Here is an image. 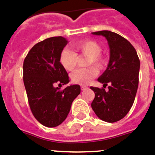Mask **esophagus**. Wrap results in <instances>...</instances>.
I'll return each mask as SVG.
<instances>
[{
	"label": "esophagus",
	"mask_w": 155,
	"mask_h": 155,
	"mask_svg": "<svg viewBox=\"0 0 155 155\" xmlns=\"http://www.w3.org/2000/svg\"><path fill=\"white\" fill-rule=\"evenodd\" d=\"M87 89H88L87 86H81V90H87Z\"/></svg>",
	"instance_id": "obj_1"
}]
</instances>
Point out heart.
Segmentation results:
<instances>
[{"mask_svg": "<svg viewBox=\"0 0 155 155\" xmlns=\"http://www.w3.org/2000/svg\"><path fill=\"white\" fill-rule=\"evenodd\" d=\"M72 48L76 53L69 48H65L61 51L59 61L62 67L66 71L74 70L77 65V54H83L89 56L87 65H94L100 69L105 63L104 57L101 55L102 48L97 41L92 40H82L72 44ZM98 71L94 66L79 69L71 75V79L73 83L86 85L97 76Z\"/></svg>", "mask_w": 155, "mask_h": 155, "instance_id": "1", "label": "heart"}]
</instances>
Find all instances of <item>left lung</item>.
I'll return each mask as SVG.
<instances>
[{"label":"left lung","instance_id":"obj_1","mask_svg":"<svg viewBox=\"0 0 155 155\" xmlns=\"http://www.w3.org/2000/svg\"><path fill=\"white\" fill-rule=\"evenodd\" d=\"M107 38L110 47V61L105 72L98 78L109 90L90 87L95 93L92 109L102 120L114 123L127 114L136 97L139 83L140 60L137 51L126 38L110 31L92 33Z\"/></svg>","mask_w":155,"mask_h":155}]
</instances>
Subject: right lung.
Instances as JSON below:
<instances>
[{"label":"right lung","instance_id":"1","mask_svg":"<svg viewBox=\"0 0 155 155\" xmlns=\"http://www.w3.org/2000/svg\"><path fill=\"white\" fill-rule=\"evenodd\" d=\"M67 43L62 36L48 38L35 45L24 60L23 80L31 110L40 124L48 127H55L65 120L72 103L80 93L79 85H71L63 90L56 87L69 82L59 61Z\"/></svg>","mask_w":155,"mask_h":155}]
</instances>
